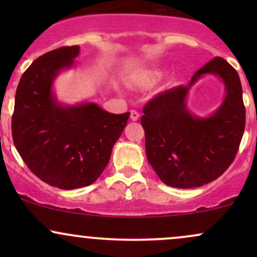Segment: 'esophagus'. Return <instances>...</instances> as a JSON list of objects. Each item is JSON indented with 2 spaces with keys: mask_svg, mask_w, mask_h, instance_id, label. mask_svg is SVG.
<instances>
[{
  "mask_svg": "<svg viewBox=\"0 0 257 257\" xmlns=\"http://www.w3.org/2000/svg\"><path fill=\"white\" fill-rule=\"evenodd\" d=\"M139 117H140V114H139V112H137V111H134V110H132L131 111V119L132 120H138L139 119Z\"/></svg>",
  "mask_w": 257,
  "mask_h": 257,
  "instance_id": "1",
  "label": "esophagus"
}]
</instances>
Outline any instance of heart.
Masks as SVG:
<instances>
[{"instance_id":"1","label":"heart","mask_w":257,"mask_h":257,"mask_svg":"<svg viewBox=\"0 0 257 257\" xmlns=\"http://www.w3.org/2000/svg\"><path fill=\"white\" fill-rule=\"evenodd\" d=\"M166 72L167 70L161 66L147 67V69L141 70V71L138 73V79L140 83L150 85V84L156 83V82H158L159 79L166 75Z\"/></svg>"}]
</instances>
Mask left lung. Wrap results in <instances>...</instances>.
<instances>
[{
    "mask_svg": "<svg viewBox=\"0 0 257 257\" xmlns=\"http://www.w3.org/2000/svg\"><path fill=\"white\" fill-rule=\"evenodd\" d=\"M205 74L223 81L225 99L210 116L199 117L188 110L185 100ZM143 112L147 161L164 184L176 188L199 187L222 175L237 155L245 128L239 76L219 57L194 73L188 85L159 93Z\"/></svg>",
    "mask_w": 257,
    "mask_h": 257,
    "instance_id": "obj_1",
    "label": "left lung"
}]
</instances>
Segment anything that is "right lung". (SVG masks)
Returning <instances> with one entry per match:
<instances>
[{
	"instance_id": "right-lung-1",
	"label": "right lung",
	"mask_w": 257,
	"mask_h": 257,
	"mask_svg": "<svg viewBox=\"0 0 257 257\" xmlns=\"http://www.w3.org/2000/svg\"><path fill=\"white\" fill-rule=\"evenodd\" d=\"M78 54L79 46H72L37 58L20 78L12 118L20 157L37 178L60 190L85 187L101 175L131 114L110 113L90 101H59L53 84Z\"/></svg>"
}]
</instances>
